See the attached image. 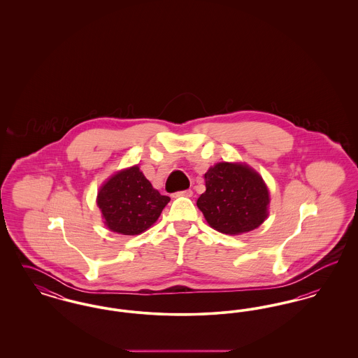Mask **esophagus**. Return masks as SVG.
Here are the masks:
<instances>
[{
	"instance_id": "1",
	"label": "esophagus",
	"mask_w": 358,
	"mask_h": 358,
	"mask_svg": "<svg viewBox=\"0 0 358 358\" xmlns=\"http://www.w3.org/2000/svg\"><path fill=\"white\" fill-rule=\"evenodd\" d=\"M192 194H193V192H192L190 189H187V190L176 192V193L173 194V197H192Z\"/></svg>"
}]
</instances>
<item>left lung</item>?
Instances as JSON below:
<instances>
[{"mask_svg": "<svg viewBox=\"0 0 358 358\" xmlns=\"http://www.w3.org/2000/svg\"><path fill=\"white\" fill-rule=\"evenodd\" d=\"M197 206L205 220L225 235L257 228L268 216L270 194L263 178L243 164L219 162L205 173Z\"/></svg>", "mask_w": 358, "mask_h": 358, "instance_id": "left-lung-1", "label": "left lung"}]
</instances>
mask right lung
Returning a JSON list of instances; mask_svg holds the SVG:
<instances>
[{
	"label": "right lung",
	"instance_id": "add662e5",
	"mask_svg": "<svg viewBox=\"0 0 358 358\" xmlns=\"http://www.w3.org/2000/svg\"><path fill=\"white\" fill-rule=\"evenodd\" d=\"M169 201L168 196L152 187L138 166L114 174L103 184L96 197L107 228L129 236L150 228Z\"/></svg>",
	"mask_w": 358,
	"mask_h": 358
}]
</instances>
